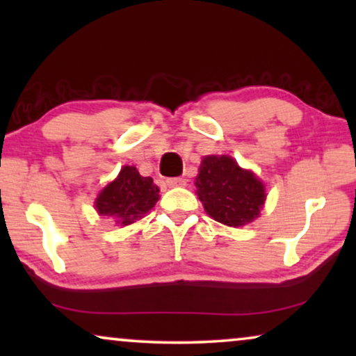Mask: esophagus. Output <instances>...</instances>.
Returning a JSON list of instances; mask_svg holds the SVG:
<instances>
[{
	"label": "esophagus",
	"instance_id": "1",
	"mask_svg": "<svg viewBox=\"0 0 356 356\" xmlns=\"http://www.w3.org/2000/svg\"><path fill=\"white\" fill-rule=\"evenodd\" d=\"M167 184H168L170 188L186 186V179L181 178V177H177V178H168V179H167Z\"/></svg>",
	"mask_w": 356,
	"mask_h": 356
}]
</instances>
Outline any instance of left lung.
<instances>
[{"label": "left lung", "mask_w": 356, "mask_h": 356, "mask_svg": "<svg viewBox=\"0 0 356 356\" xmlns=\"http://www.w3.org/2000/svg\"><path fill=\"white\" fill-rule=\"evenodd\" d=\"M197 196L213 220L241 227L254 220L266 193L254 173L238 167L232 157H204L196 177Z\"/></svg>", "instance_id": "obj_1"}]
</instances>
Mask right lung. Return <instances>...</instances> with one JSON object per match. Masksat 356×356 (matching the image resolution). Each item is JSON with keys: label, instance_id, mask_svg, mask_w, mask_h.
I'll return each instance as SVG.
<instances>
[{"label": "right lung", "instance_id": "obj_1", "mask_svg": "<svg viewBox=\"0 0 356 356\" xmlns=\"http://www.w3.org/2000/svg\"><path fill=\"white\" fill-rule=\"evenodd\" d=\"M159 201V188L150 177H140L136 167H123L118 178L99 194L95 207L100 216L129 225Z\"/></svg>", "mask_w": 356, "mask_h": 356}]
</instances>
